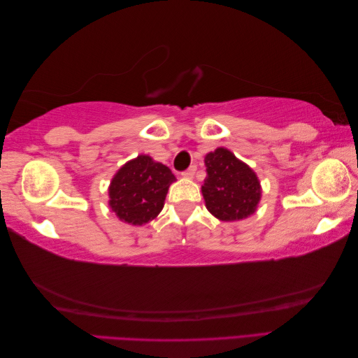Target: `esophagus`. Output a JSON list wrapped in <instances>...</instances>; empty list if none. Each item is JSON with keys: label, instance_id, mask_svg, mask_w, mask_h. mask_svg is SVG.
<instances>
[{"label": "esophagus", "instance_id": "esophagus-1", "mask_svg": "<svg viewBox=\"0 0 358 358\" xmlns=\"http://www.w3.org/2000/svg\"><path fill=\"white\" fill-rule=\"evenodd\" d=\"M196 170H197V167H196V166H191L188 170L182 171V178H185V179H191V178L194 176V173H196Z\"/></svg>", "mask_w": 358, "mask_h": 358}]
</instances>
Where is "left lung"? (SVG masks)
<instances>
[{"label":"left lung","instance_id":"left-lung-1","mask_svg":"<svg viewBox=\"0 0 358 358\" xmlns=\"http://www.w3.org/2000/svg\"><path fill=\"white\" fill-rule=\"evenodd\" d=\"M206 179L201 194L206 209L220 221L231 222L257 212L262 200V183L257 173L227 148L206 154Z\"/></svg>","mask_w":358,"mask_h":358}]
</instances>
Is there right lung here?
I'll return each mask as SVG.
<instances>
[{"instance_id":"right-lung-1","label":"right lung","mask_w":358,"mask_h":358,"mask_svg":"<svg viewBox=\"0 0 358 358\" xmlns=\"http://www.w3.org/2000/svg\"><path fill=\"white\" fill-rule=\"evenodd\" d=\"M173 182L171 170L149 155H138L119 169L109 185V206L119 220L145 225L164 208Z\"/></svg>"}]
</instances>
